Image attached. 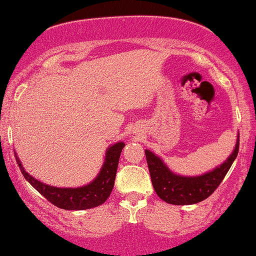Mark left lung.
I'll return each mask as SVG.
<instances>
[{
  "instance_id": "left-lung-1",
  "label": "left lung",
  "mask_w": 256,
  "mask_h": 256,
  "mask_svg": "<svg viewBox=\"0 0 256 256\" xmlns=\"http://www.w3.org/2000/svg\"><path fill=\"white\" fill-rule=\"evenodd\" d=\"M239 143L238 136L236 149L226 162L211 172L198 177L177 176L168 169L162 160L149 150H146L150 177L157 196L168 204L174 205H191L205 200L216 191L228 172L238 156Z\"/></svg>"
}]
</instances>
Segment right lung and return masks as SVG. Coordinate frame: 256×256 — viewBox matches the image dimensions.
<instances>
[{
  "instance_id": "1",
  "label": "right lung",
  "mask_w": 256,
  "mask_h": 256,
  "mask_svg": "<svg viewBox=\"0 0 256 256\" xmlns=\"http://www.w3.org/2000/svg\"><path fill=\"white\" fill-rule=\"evenodd\" d=\"M124 146V142L115 143L112 146L107 150L102 169L96 180L86 186L76 188H54L40 183L24 171L22 164L17 157L16 160L24 178L52 205L62 210H87L104 204L110 196L114 186L115 176H116L118 160H120Z\"/></svg>"
}]
</instances>
